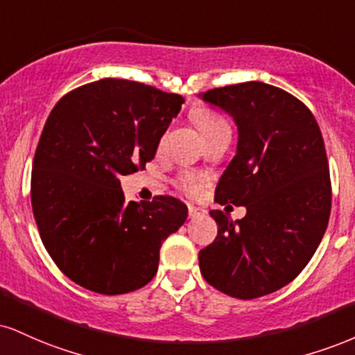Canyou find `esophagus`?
Wrapping results in <instances>:
<instances>
[{"mask_svg":"<svg viewBox=\"0 0 355 355\" xmlns=\"http://www.w3.org/2000/svg\"><path fill=\"white\" fill-rule=\"evenodd\" d=\"M203 215V210H200L198 207H195V205L189 203V216L190 218H196V216H202Z\"/></svg>","mask_w":355,"mask_h":355,"instance_id":"1","label":"esophagus"}]
</instances>
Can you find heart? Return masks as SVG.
Masks as SVG:
<instances>
[{
  "label": "heart",
  "mask_w": 355,
  "mask_h": 355,
  "mask_svg": "<svg viewBox=\"0 0 355 355\" xmlns=\"http://www.w3.org/2000/svg\"><path fill=\"white\" fill-rule=\"evenodd\" d=\"M193 121L196 123V127L200 129V132L203 134V137H208V135L215 134V132H218L220 129H226V127H228V123H226V121L221 117V115L211 112V110H205V109L195 110ZM180 185H182V189L187 191V193L195 195L200 189V178H196L190 173H185L180 177Z\"/></svg>",
  "instance_id": "b5f03b06"
}]
</instances>
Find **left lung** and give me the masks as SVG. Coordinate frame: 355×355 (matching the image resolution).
Wrapping results in <instances>:
<instances>
[{"mask_svg":"<svg viewBox=\"0 0 355 355\" xmlns=\"http://www.w3.org/2000/svg\"><path fill=\"white\" fill-rule=\"evenodd\" d=\"M200 97L238 127L236 155L215 200L246 208L236 221L210 211L218 234L200 251V271L232 297L266 296L304 270L326 233L332 195L321 129L300 99L270 84L225 85Z\"/></svg>","mask_w":355,"mask_h":355,"instance_id":"8db88e82","label":"left lung"}]
</instances>
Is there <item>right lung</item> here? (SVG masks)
<instances>
[{
  "label": "right lung",
  "instance_id": "right-lung-1",
  "mask_svg": "<svg viewBox=\"0 0 355 355\" xmlns=\"http://www.w3.org/2000/svg\"><path fill=\"white\" fill-rule=\"evenodd\" d=\"M183 102L109 78L74 89L51 110L34 153L31 205L49 256L76 284L112 296L155 276L162 243L189 208L173 196L127 203L121 177L155 157Z\"/></svg>",
  "mask_w": 355,
  "mask_h": 355
}]
</instances>
